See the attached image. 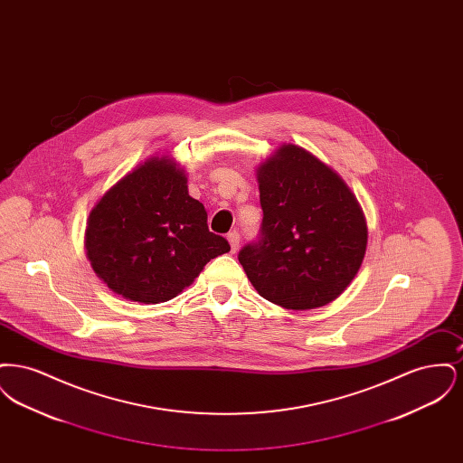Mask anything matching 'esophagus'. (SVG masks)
<instances>
[{"label": "esophagus", "instance_id": "obj_1", "mask_svg": "<svg viewBox=\"0 0 463 463\" xmlns=\"http://www.w3.org/2000/svg\"><path fill=\"white\" fill-rule=\"evenodd\" d=\"M227 240L231 242V251H232V253H236V251H238V248H240V241H241L240 232H238V231L229 232V234H227Z\"/></svg>", "mask_w": 463, "mask_h": 463}]
</instances>
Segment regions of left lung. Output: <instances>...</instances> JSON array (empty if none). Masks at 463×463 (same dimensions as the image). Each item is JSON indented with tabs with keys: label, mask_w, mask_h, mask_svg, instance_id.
I'll return each mask as SVG.
<instances>
[{
	"label": "left lung",
	"mask_w": 463,
	"mask_h": 463,
	"mask_svg": "<svg viewBox=\"0 0 463 463\" xmlns=\"http://www.w3.org/2000/svg\"><path fill=\"white\" fill-rule=\"evenodd\" d=\"M264 219L238 255L265 300L306 310L335 300L357 274L368 231L344 180L302 147L283 146L259 168Z\"/></svg>",
	"instance_id": "8db88e82"
}]
</instances>
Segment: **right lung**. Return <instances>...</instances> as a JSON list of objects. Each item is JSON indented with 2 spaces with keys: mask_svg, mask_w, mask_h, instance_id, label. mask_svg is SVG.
Returning <instances> with one entry per match:
<instances>
[{
  "mask_svg": "<svg viewBox=\"0 0 463 463\" xmlns=\"http://www.w3.org/2000/svg\"><path fill=\"white\" fill-rule=\"evenodd\" d=\"M185 184L172 161L153 157L91 210L87 255L114 293L142 304L166 302L231 250L210 232L208 213Z\"/></svg>",
  "mask_w": 463,
  "mask_h": 463,
  "instance_id": "1",
  "label": "right lung"
}]
</instances>
